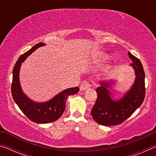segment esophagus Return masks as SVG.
Returning <instances> with one entry per match:
<instances>
[{
    "instance_id": "obj_1",
    "label": "esophagus",
    "mask_w": 156,
    "mask_h": 156,
    "mask_svg": "<svg viewBox=\"0 0 156 156\" xmlns=\"http://www.w3.org/2000/svg\"><path fill=\"white\" fill-rule=\"evenodd\" d=\"M91 87V84L90 83H89L87 81H84L80 84V89L81 91H84L86 90V89H87L88 88Z\"/></svg>"
}]
</instances>
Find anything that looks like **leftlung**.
<instances>
[{
  "instance_id": "left-lung-1",
  "label": "left lung",
  "mask_w": 156,
  "mask_h": 156,
  "mask_svg": "<svg viewBox=\"0 0 156 156\" xmlns=\"http://www.w3.org/2000/svg\"><path fill=\"white\" fill-rule=\"evenodd\" d=\"M128 55L132 61L131 65L135 71V81L125 96L118 100L111 98L109 90L112 87L111 83L100 82V86L96 89L97 100L91 112L92 118L99 125H120L130 117L143 102L145 97V75L143 67L138 58L130 52L128 53Z\"/></svg>"
}]
</instances>
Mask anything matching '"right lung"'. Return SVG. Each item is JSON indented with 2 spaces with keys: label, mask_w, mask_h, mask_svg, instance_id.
Here are the masks:
<instances>
[{
  "label": "right lung",
  "mask_w": 156,
  "mask_h": 156,
  "mask_svg": "<svg viewBox=\"0 0 156 156\" xmlns=\"http://www.w3.org/2000/svg\"><path fill=\"white\" fill-rule=\"evenodd\" d=\"M44 45H45V44L43 43L36 44L19 57L13 69L12 83L13 99L22 112L32 122L43 124L54 122L59 119L65 112L67 97L70 95L77 94L79 91L78 87L69 88L57 94L49 101L44 102H34L23 93L19 81V72L21 64L36 49Z\"/></svg>",
  "instance_id": "obj_1"
}]
</instances>
